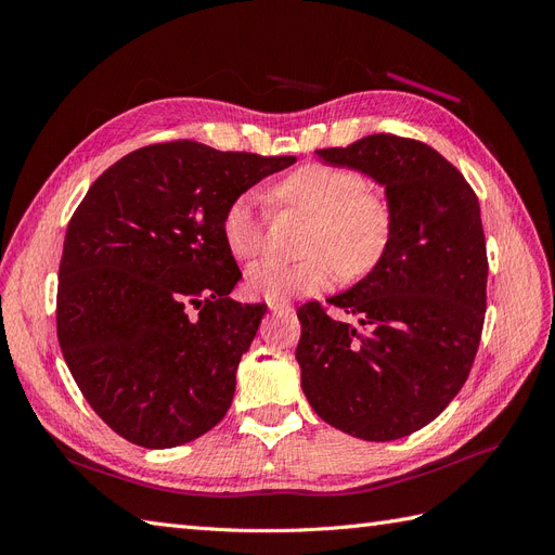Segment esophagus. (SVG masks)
<instances>
[{"instance_id": "obj_1", "label": "esophagus", "mask_w": 555, "mask_h": 555, "mask_svg": "<svg viewBox=\"0 0 555 555\" xmlns=\"http://www.w3.org/2000/svg\"><path fill=\"white\" fill-rule=\"evenodd\" d=\"M268 308H271L273 314H280V317H289L294 312V306L287 304V300H268Z\"/></svg>"}]
</instances>
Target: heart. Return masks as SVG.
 Masks as SVG:
<instances>
[{
  "mask_svg": "<svg viewBox=\"0 0 555 555\" xmlns=\"http://www.w3.org/2000/svg\"><path fill=\"white\" fill-rule=\"evenodd\" d=\"M361 171L328 162H306L275 182L280 206L310 217L304 251L296 263L261 261L247 273L249 289L266 300H287L328 289L338 278L359 280L375 271L391 243L389 201L367 192ZM266 238L263 215L251 194L231 198L222 215V241L229 255L251 261Z\"/></svg>",
  "mask_w": 555,
  "mask_h": 555,
  "instance_id": "b5f03b06",
  "label": "heart"
}]
</instances>
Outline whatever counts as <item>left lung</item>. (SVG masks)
I'll return each instance as SVG.
<instances>
[{
    "label": "left lung",
    "mask_w": 555,
    "mask_h": 555,
    "mask_svg": "<svg viewBox=\"0 0 555 555\" xmlns=\"http://www.w3.org/2000/svg\"><path fill=\"white\" fill-rule=\"evenodd\" d=\"M314 153L384 184L393 231L375 271L328 298L359 326L317 300L296 310L300 386L333 428L405 438L456 398L477 357L489 278L479 198L438 150L396 133Z\"/></svg>",
    "instance_id": "1"
}]
</instances>
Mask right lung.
Here are the masks:
<instances>
[{"instance_id":"right-lung-1","label":"right lung","mask_w":555,"mask_h":555,"mask_svg":"<svg viewBox=\"0 0 555 555\" xmlns=\"http://www.w3.org/2000/svg\"><path fill=\"white\" fill-rule=\"evenodd\" d=\"M296 157L222 153L196 141L133 150L72 215L57 282V340L90 408L145 449L222 422L263 304L222 241L231 198Z\"/></svg>"}]
</instances>
